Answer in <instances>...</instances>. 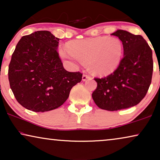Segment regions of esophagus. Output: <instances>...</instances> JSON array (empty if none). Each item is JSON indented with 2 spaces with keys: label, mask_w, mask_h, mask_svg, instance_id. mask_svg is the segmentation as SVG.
<instances>
[{
  "label": "esophagus",
  "mask_w": 160,
  "mask_h": 160,
  "mask_svg": "<svg viewBox=\"0 0 160 160\" xmlns=\"http://www.w3.org/2000/svg\"><path fill=\"white\" fill-rule=\"evenodd\" d=\"M89 78V75H87V74H83V76H82V81H86L87 78Z\"/></svg>",
  "instance_id": "34e87169"
}]
</instances>
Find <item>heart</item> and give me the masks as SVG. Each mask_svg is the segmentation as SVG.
I'll use <instances>...</instances> for the list:
<instances>
[{
    "label": "heart",
    "instance_id": "1",
    "mask_svg": "<svg viewBox=\"0 0 160 160\" xmlns=\"http://www.w3.org/2000/svg\"><path fill=\"white\" fill-rule=\"evenodd\" d=\"M68 50H61L62 58L75 63H89L91 71L107 75L117 68L123 55V44L117 38L98 36L72 41Z\"/></svg>",
    "mask_w": 160,
    "mask_h": 160
}]
</instances>
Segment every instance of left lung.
I'll return each instance as SVG.
<instances>
[{
    "instance_id": "8db88e82",
    "label": "left lung",
    "mask_w": 160,
    "mask_h": 160,
    "mask_svg": "<svg viewBox=\"0 0 160 160\" xmlns=\"http://www.w3.org/2000/svg\"><path fill=\"white\" fill-rule=\"evenodd\" d=\"M112 36L122 41L124 57L113 73L95 78L97 89L92 97L100 108L118 111L138 104L147 93L153 73L152 51L140 35L117 30Z\"/></svg>"
}]
</instances>
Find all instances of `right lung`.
Listing matches in <instances>:
<instances>
[{"mask_svg": "<svg viewBox=\"0 0 160 160\" xmlns=\"http://www.w3.org/2000/svg\"><path fill=\"white\" fill-rule=\"evenodd\" d=\"M59 38L47 30L22 37L8 66L10 87L17 102L35 112L54 110L64 103L82 74L63 68Z\"/></svg>", "mask_w": 160, "mask_h": 160, "instance_id": "obj_1", "label": "right lung"}]
</instances>
